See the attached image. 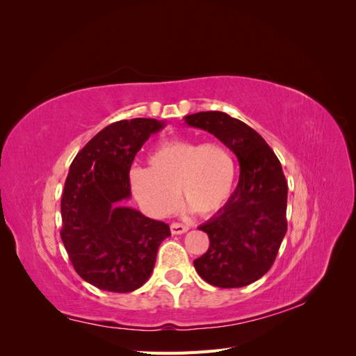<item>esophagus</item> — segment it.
Listing matches in <instances>:
<instances>
[{"label": "esophagus", "mask_w": 356, "mask_h": 356, "mask_svg": "<svg viewBox=\"0 0 356 356\" xmlns=\"http://www.w3.org/2000/svg\"><path fill=\"white\" fill-rule=\"evenodd\" d=\"M188 230V225L181 224V222H172L170 224V232L172 234H182Z\"/></svg>", "instance_id": "34e87169"}]
</instances>
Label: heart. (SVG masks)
<instances>
[{"label": "heart", "mask_w": 356, "mask_h": 356, "mask_svg": "<svg viewBox=\"0 0 356 356\" xmlns=\"http://www.w3.org/2000/svg\"><path fill=\"white\" fill-rule=\"evenodd\" d=\"M238 163L220 141L172 139L148 156V168H134L129 181L136 200L154 217H165L178 204L177 191L202 217L218 212L233 195Z\"/></svg>", "instance_id": "obj_1"}]
</instances>
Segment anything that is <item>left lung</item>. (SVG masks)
<instances>
[{"mask_svg": "<svg viewBox=\"0 0 356 356\" xmlns=\"http://www.w3.org/2000/svg\"><path fill=\"white\" fill-rule=\"evenodd\" d=\"M184 120L218 138L241 166L229 202L199 227L209 236V248L193 264L213 286L250 285L270 270L286 233L288 184L281 161L260 134L229 114L202 111Z\"/></svg>", "mask_w": 356, "mask_h": 356, "instance_id": "1", "label": "left lung"}]
</instances>
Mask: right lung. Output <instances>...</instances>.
<instances>
[{
  "mask_svg": "<svg viewBox=\"0 0 356 356\" xmlns=\"http://www.w3.org/2000/svg\"><path fill=\"white\" fill-rule=\"evenodd\" d=\"M165 122L132 118L104 127L72 160L62 193L60 239L86 282L131 293L152 275L169 225L122 204L131 199L129 170Z\"/></svg>",
  "mask_w": 356,
  "mask_h": 356,
  "instance_id": "right-lung-1",
  "label": "right lung"
}]
</instances>
